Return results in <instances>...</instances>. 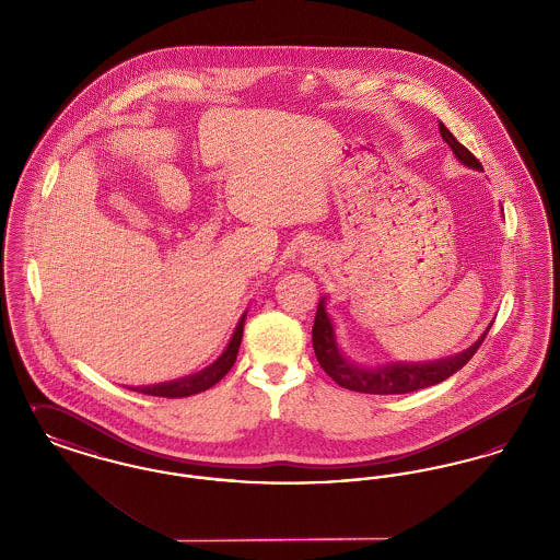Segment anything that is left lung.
Masks as SVG:
<instances>
[{
    "mask_svg": "<svg viewBox=\"0 0 560 560\" xmlns=\"http://www.w3.org/2000/svg\"><path fill=\"white\" fill-rule=\"evenodd\" d=\"M439 130H441L443 140L452 147L457 160L470 167L482 170L480 161L462 142H457L455 136L443 124H439ZM487 331L482 334V338L477 345L464 350L462 354H455V357L436 361V363H422V365L399 363V365H388V368H377V370H365V368H357V365L348 363L347 359L342 357L340 348L336 345L334 325L325 313L323 302H319L315 323H313V348H315V354H317V361H319L323 372L327 373L342 388L354 390V393H365V395H405V393L434 386V384L447 380L453 373L459 372L475 357Z\"/></svg>",
    "mask_w": 560,
    "mask_h": 560,
    "instance_id": "left-lung-1",
    "label": "left lung"
}]
</instances>
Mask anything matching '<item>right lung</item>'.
<instances>
[{
    "label": "right lung",
    "instance_id": "add662e5",
    "mask_svg": "<svg viewBox=\"0 0 560 560\" xmlns=\"http://www.w3.org/2000/svg\"><path fill=\"white\" fill-rule=\"evenodd\" d=\"M245 319V317H243ZM243 319L240 320L231 342L226 350L222 352V357L210 365L208 370L203 372L195 373L190 377L185 380H176V382H167V384H158V386H140V388H133L142 395H151V397H165V399H180V397H190V395H197L201 390H208L212 388L213 384H218L229 370L235 365L237 361V352H240L241 338H243Z\"/></svg>",
    "mask_w": 560,
    "mask_h": 560
}]
</instances>
